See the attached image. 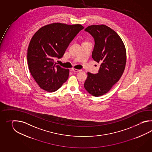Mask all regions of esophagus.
<instances>
[{"label":"esophagus","mask_w":152,"mask_h":152,"mask_svg":"<svg viewBox=\"0 0 152 152\" xmlns=\"http://www.w3.org/2000/svg\"><path fill=\"white\" fill-rule=\"evenodd\" d=\"M72 71L74 72H76V73H77V72L81 71V69H75V68H73V69H72Z\"/></svg>","instance_id":"esophagus-1"}]
</instances>
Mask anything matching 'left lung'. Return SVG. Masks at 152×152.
Instances as JSON below:
<instances>
[{"label":"left lung","instance_id":"left-lung-1","mask_svg":"<svg viewBox=\"0 0 152 152\" xmlns=\"http://www.w3.org/2000/svg\"><path fill=\"white\" fill-rule=\"evenodd\" d=\"M85 31L94 39L92 57L100 63L97 74L87 73L84 87L95 97L108 92L122 75L126 65V50L120 36L105 25H92Z\"/></svg>","mask_w":152,"mask_h":152}]
</instances>
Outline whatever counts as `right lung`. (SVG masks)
I'll return each mask as SVG.
<instances>
[{
    "mask_svg": "<svg viewBox=\"0 0 152 152\" xmlns=\"http://www.w3.org/2000/svg\"><path fill=\"white\" fill-rule=\"evenodd\" d=\"M80 24L54 23L42 26L29 43L27 61L29 71L40 88L55 92L68 79L69 71L56 65L54 58H60L79 32Z\"/></svg>",
    "mask_w": 152,
    "mask_h": 152,
    "instance_id": "right-lung-1",
    "label": "right lung"
}]
</instances>
